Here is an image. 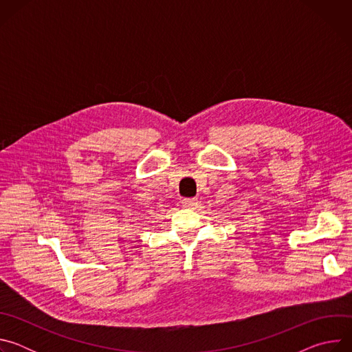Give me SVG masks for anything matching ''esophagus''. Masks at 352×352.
<instances>
[{
	"mask_svg": "<svg viewBox=\"0 0 352 352\" xmlns=\"http://www.w3.org/2000/svg\"><path fill=\"white\" fill-rule=\"evenodd\" d=\"M182 206L185 208H189V209H193L197 206V199L195 197H190V199H182Z\"/></svg>",
	"mask_w": 352,
	"mask_h": 352,
	"instance_id": "1",
	"label": "esophagus"
}]
</instances>
